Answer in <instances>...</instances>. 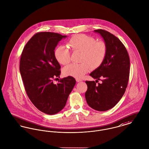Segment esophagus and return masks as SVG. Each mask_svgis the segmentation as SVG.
Wrapping results in <instances>:
<instances>
[{
	"label": "esophagus",
	"mask_w": 149,
	"mask_h": 149,
	"mask_svg": "<svg viewBox=\"0 0 149 149\" xmlns=\"http://www.w3.org/2000/svg\"><path fill=\"white\" fill-rule=\"evenodd\" d=\"M76 81H77V82H81V81H82V80H81V79H76Z\"/></svg>",
	"instance_id": "obj_1"
}]
</instances>
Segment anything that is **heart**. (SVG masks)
<instances>
[{
	"instance_id": "heart-1",
	"label": "heart",
	"mask_w": 149,
	"mask_h": 149,
	"mask_svg": "<svg viewBox=\"0 0 149 149\" xmlns=\"http://www.w3.org/2000/svg\"><path fill=\"white\" fill-rule=\"evenodd\" d=\"M67 46L73 52H79V64H70L63 69V73L66 76L82 78L90 68H98L103 63L107 54V45L103 40H97L85 34H79L72 36L67 42ZM56 60L61 65L70 63V52L64 46H59L54 52Z\"/></svg>"
}]
</instances>
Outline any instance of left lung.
<instances>
[{
    "label": "left lung",
    "instance_id": "obj_1",
    "mask_svg": "<svg viewBox=\"0 0 149 149\" xmlns=\"http://www.w3.org/2000/svg\"><path fill=\"white\" fill-rule=\"evenodd\" d=\"M103 37L107 45V54L103 63L90 74L94 79L86 81L87 103L93 109L105 111L113 108L123 96L128 84L130 59L128 51L119 38L106 30H94Z\"/></svg>",
    "mask_w": 149,
    "mask_h": 149
}]
</instances>
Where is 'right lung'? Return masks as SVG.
I'll list each match as a JSON object with an SVG mask.
<instances>
[{
    "mask_svg": "<svg viewBox=\"0 0 149 149\" xmlns=\"http://www.w3.org/2000/svg\"><path fill=\"white\" fill-rule=\"evenodd\" d=\"M65 37L56 33H37L27 42L20 58V73L26 93L33 104L48 115L57 113L65 107L76 84L72 76L53 83L61 72L54 52Z\"/></svg>",
    "mask_w": 149,
    "mask_h": 149,
    "instance_id": "obj_1",
    "label": "right lung"
}]
</instances>
